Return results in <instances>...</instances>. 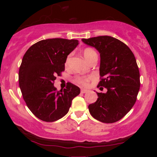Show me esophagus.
Returning <instances> with one entry per match:
<instances>
[{"instance_id":"obj_1","label":"esophagus","mask_w":157,"mask_h":157,"mask_svg":"<svg viewBox=\"0 0 157 157\" xmlns=\"http://www.w3.org/2000/svg\"><path fill=\"white\" fill-rule=\"evenodd\" d=\"M88 92V90L87 89H81V94H85Z\"/></svg>"}]
</instances>
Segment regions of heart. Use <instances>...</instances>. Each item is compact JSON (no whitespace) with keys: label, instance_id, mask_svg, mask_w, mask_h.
Returning a JSON list of instances; mask_svg holds the SVG:
<instances>
[{"label":"heart","instance_id":"1","mask_svg":"<svg viewBox=\"0 0 157 157\" xmlns=\"http://www.w3.org/2000/svg\"><path fill=\"white\" fill-rule=\"evenodd\" d=\"M83 56H84L85 59L89 62L91 61L92 59H94V57L97 56V53L94 49L91 48H85L83 51ZM71 58V55L68 56L67 59H66V63H68L69 62ZM90 79H91V77H83V76H76L74 78V81L78 84L82 85V86H86L87 85L88 82H89Z\"/></svg>","mask_w":157,"mask_h":157}]
</instances>
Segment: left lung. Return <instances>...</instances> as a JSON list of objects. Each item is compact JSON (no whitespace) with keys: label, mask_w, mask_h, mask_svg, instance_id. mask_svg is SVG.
Returning <instances> with one entry per match:
<instances>
[{"label":"left lung","mask_w":157,"mask_h":157,"mask_svg":"<svg viewBox=\"0 0 157 157\" xmlns=\"http://www.w3.org/2000/svg\"><path fill=\"white\" fill-rule=\"evenodd\" d=\"M82 41L99 52L101 81L98 87L107 89L106 93L96 92L98 98L89 104V112L103 123H114L132 109L136 101L140 74L136 59L125 44L111 36L83 38Z\"/></svg>","instance_id":"8db88e82"}]
</instances>
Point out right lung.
<instances>
[{
  "mask_svg": "<svg viewBox=\"0 0 157 157\" xmlns=\"http://www.w3.org/2000/svg\"><path fill=\"white\" fill-rule=\"evenodd\" d=\"M78 45V40L49 38L36 43L23 56L19 86L27 106L42 121L61 119L80 94V89L71 83H68L63 91H57L53 86L56 76L65 70L68 55Z\"/></svg>",
  "mask_w": 157,
  "mask_h": 157,
  "instance_id": "obj_1",
  "label": "right lung"
}]
</instances>
